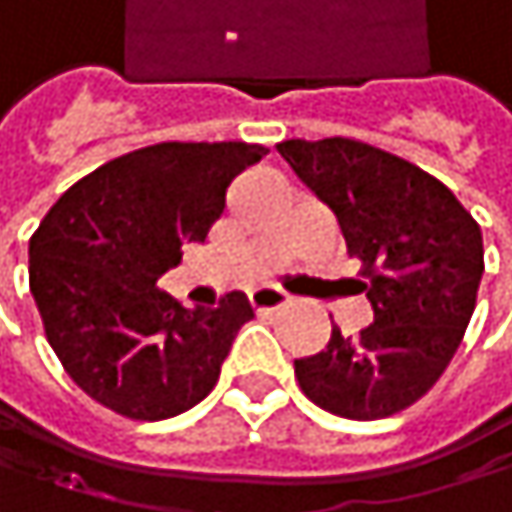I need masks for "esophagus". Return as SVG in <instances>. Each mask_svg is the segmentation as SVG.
I'll return each mask as SVG.
<instances>
[{
    "label": "esophagus",
    "mask_w": 512,
    "mask_h": 512,
    "mask_svg": "<svg viewBox=\"0 0 512 512\" xmlns=\"http://www.w3.org/2000/svg\"><path fill=\"white\" fill-rule=\"evenodd\" d=\"M292 298L283 292V289H274V286H259V289H253L250 292V304H253V310H280V307H286Z\"/></svg>",
    "instance_id": "esophagus-1"
}]
</instances>
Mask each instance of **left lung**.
Here are the masks:
<instances>
[{"label":"left lung","instance_id":"obj_1","mask_svg":"<svg viewBox=\"0 0 512 512\" xmlns=\"http://www.w3.org/2000/svg\"><path fill=\"white\" fill-rule=\"evenodd\" d=\"M277 153L323 199L359 259L374 323L332 326L323 353L295 359L301 392L344 419H383L416 404L453 362L483 277V232L419 165L353 138L283 141Z\"/></svg>","mask_w":512,"mask_h":512}]
</instances>
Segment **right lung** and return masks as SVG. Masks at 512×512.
<instances>
[{
    "label": "right lung",
    "mask_w": 512,
    "mask_h": 512,
    "mask_svg": "<svg viewBox=\"0 0 512 512\" xmlns=\"http://www.w3.org/2000/svg\"><path fill=\"white\" fill-rule=\"evenodd\" d=\"M265 147L162 141L105 162L29 238V289L47 344L102 407L156 422L196 407L220 377L247 295L189 310L156 289L180 247L205 241L229 183Z\"/></svg>",
    "instance_id": "1"
}]
</instances>
